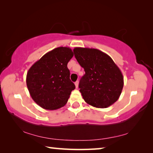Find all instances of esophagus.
Wrapping results in <instances>:
<instances>
[{"instance_id": "34e87169", "label": "esophagus", "mask_w": 153, "mask_h": 153, "mask_svg": "<svg viewBox=\"0 0 153 153\" xmlns=\"http://www.w3.org/2000/svg\"><path fill=\"white\" fill-rule=\"evenodd\" d=\"M78 84H79L78 81H76V82H75V85H76V88H78Z\"/></svg>"}]
</instances>
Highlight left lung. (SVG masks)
Here are the masks:
<instances>
[{
	"label": "left lung",
	"mask_w": 153,
	"mask_h": 153,
	"mask_svg": "<svg viewBox=\"0 0 153 153\" xmlns=\"http://www.w3.org/2000/svg\"><path fill=\"white\" fill-rule=\"evenodd\" d=\"M75 57L84 69L79 91L85 102L97 108H107L120 98L123 77L113 59L98 49L76 47Z\"/></svg>",
	"instance_id": "obj_1"
}]
</instances>
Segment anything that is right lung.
I'll use <instances>...</instances> for the list:
<instances>
[{"instance_id": "add662e5", "label": "right lung", "mask_w": 153, "mask_h": 153, "mask_svg": "<svg viewBox=\"0 0 153 153\" xmlns=\"http://www.w3.org/2000/svg\"><path fill=\"white\" fill-rule=\"evenodd\" d=\"M74 53L69 47H58L46 53L28 70L26 84L36 104L45 109L56 110L66 104L72 90L67 63Z\"/></svg>"}]
</instances>
